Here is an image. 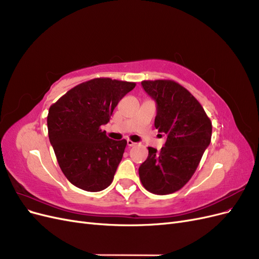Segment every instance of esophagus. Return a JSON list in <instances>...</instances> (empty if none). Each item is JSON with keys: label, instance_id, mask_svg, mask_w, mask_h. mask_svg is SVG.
<instances>
[{"label": "esophagus", "instance_id": "34e87169", "mask_svg": "<svg viewBox=\"0 0 259 259\" xmlns=\"http://www.w3.org/2000/svg\"><path fill=\"white\" fill-rule=\"evenodd\" d=\"M136 145V143H134V142H132V140H127V146L128 147H133V146H135Z\"/></svg>", "mask_w": 259, "mask_h": 259}]
</instances>
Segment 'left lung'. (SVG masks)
Instances as JSON below:
<instances>
[{
  "label": "left lung",
  "mask_w": 259,
  "mask_h": 259,
  "mask_svg": "<svg viewBox=\"0 0 259 259\" xmlns=\"http://www.w3.org/2000/svg\"><path fill=\"white\" fill-rule=\"evenodd\" d=\"M142 85L155 100L154 126L166 142L160 151L148 147V158L138 169L140 182L151 193H173L197 169L210 143L211 122L192 94L175 81H143Z\"/></svg>",
  "instance_id": "8db88e82"
}]
</instances>
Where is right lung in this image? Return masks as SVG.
<instances>
[{
	"mask_svg": "<svg viewBox=\"0 0 259 259\" xmlns=\"http://www.w3.org/2000/svg\"><path fill=\"white\" fill-rule=\"evenodd\" d=\"M134 82L97 77L68 91L50 107V142L59 166L75 187L98 192L111 185L127 142L101 130Z\"/></svg>",
	"mask_w": 259,
	"mask_h": 259,
	"instance_id": "add662e5",
	"label": "right lung"
}]
</instances>
